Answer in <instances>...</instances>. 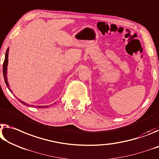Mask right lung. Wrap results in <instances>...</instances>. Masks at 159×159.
Segmentation results:
<instances>
[{
  "instance_id": "right-lung-1",
  "label": "right lung",
  "mask_w": 159,
  "mask_h": 159,
  "mask_svg": "<svg viewBox=\"0 0 159 159\" xmlns=\"http://www.w3.org/2000/svg\"><path fill=\"white\" fill-rule=\"evenodd\" d=\"M8 53H9V48H7V51H6V56H5L3 66H2V72H3V77H4L5 82H6V84L7 85V88L9 89V90L12 92V91L10 88V86L8 84V82H7V63H8ZM18 100H19L21 103H22V104H24V105H25V106H32V107H34V105H29L28 103H26L25 102H24V101H22L20 99H18ZM36 107H37V106H36ZM47 107H48L47 106H38V108H47Z\"/></svg>"
}]
</instances>
